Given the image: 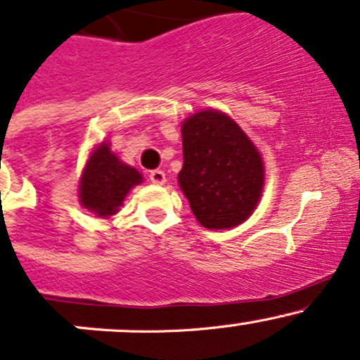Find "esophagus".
<instances>
[{"label": "esophagus", "instance_id": "1", "mask_svg": "<svg viewBox=\"0 0 360 360\" xmlns=\"http://www.w3.org/2000/svg\"><path fill=\"white\" fill-rule=\"evenodd\" d=\"M150 179H151V183L157 184V186H162V184H165L167 177H165V172H163V170H153V172L150 174Z\"/></svg>", "mask_w": 360, "mask_h": 360}]
</instances>
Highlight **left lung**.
Wrapping results in <instances>:
<instances>
[{
    "label": "left lung",
    "mask_w": 360,
    "mask_h": 360,
    "mask_svg": "<svg viewBox=\"0 0 360 360\" xmlns=\"http://www.w3.org/2000/svg\"><path fill=\"white\" fill-rule=\"evenodd\" d=\"M181 136L184 162L177 183L198 223L230 230L248 221L264 188V163L256 144L219 110L188 116Z\"/></svg>",
    "instance_id": "8db88e82"
}]
</instances>
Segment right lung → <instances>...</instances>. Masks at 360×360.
I'll use <instances>...</instances> for the list:
<instances>
[{
  "mask_svg": "<svg viewBox=\"0 0 360 360\" xmlns=\"http://www.w3.org/2000/svg\"><path fill=\"white\" fill-rule=\"evenodd\" d=\"M143 183V174L136 167L122 162L111 150V143L103 141L92 150L78 181V198L83 209L97 217L110 219L134 186Z\"/></svg>",
  "mask_w": 360,
  "mask_h": 360,
  "instance_id": "right-lung-1",
  "label": "right lung"
}]
</instances>
